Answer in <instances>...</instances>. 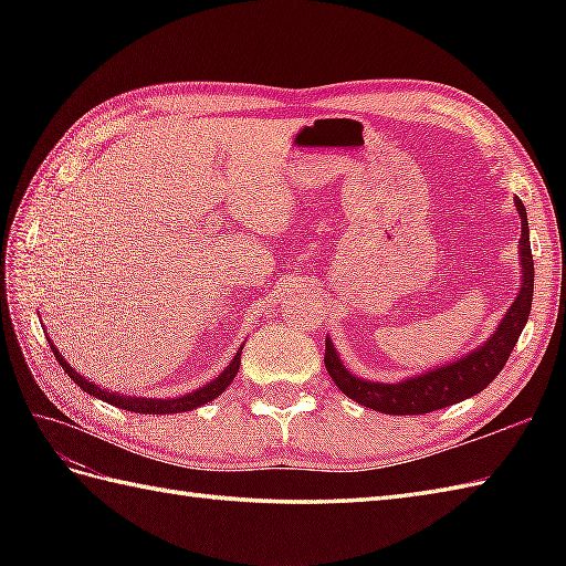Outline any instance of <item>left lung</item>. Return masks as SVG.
<instances>
[{
    "label": "left lung",
    "mask_w": 566,
    "mask_h": 566,
    "mask_svg": "<svg viewBox=\"0 0 566 566\" xmlns=\"http://www.w3.org/2000/svg\"><path fill=\"white\" fill-rule=\"evenodd\" d=\"M513 201L521 216V292L499 321L496 331L491 333L482 345L474 347L472 353L457 357L448 365L406 377L401 381H371L353 375V371L343 365L338 350H335L333 340L326 335V357H323V363H326V369L331 379L335 381V387L345 396H350L359 406L371 408V411L389 416H418L460 403L469 399V396L484 391L489 384L499 377V371L506 365L511 350L521 338L527 316H531L535 286L527 213L518 197Z\"/></svg>",
    "instance_id": "obj_1"
}]
</instances>
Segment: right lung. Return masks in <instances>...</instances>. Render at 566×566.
<instances>
[{"label":"right lung","mask_w":566,"mask_h":566,"mask_svg":"<svg viewBox=\"0 0 566 566\" xmlns=\"http://www.w3.org/2000/svg\"><path fill=\"white\" fill-rule=\"evenodd\" d=\"M45 333V331H43ZM48 343H51V335H45ZM245 345V343H243ZM243 345L238 347V353L233 355L231 363H228V367L221 371V375H216V379H211L209 384H203V387L189 391L185 396H175V399H155V396H124V394H116V391H109L99 387V384H94L90 379H84L80 371L75 367H70L67 359L60 355L57 347L51 343V350L55 355V359L60 363V367H63L67 371V377L77 384V387L82 391H87L90 396H94V399H102L106 403H112L116 408H124V411H134V413H153V416H170V413H185V411H191V408H199L203 403L213 401L216 396H221L228 384H231L238 375L240 369V353H243Z\"/></svg>","instance_id":"1"}]
</instances>
